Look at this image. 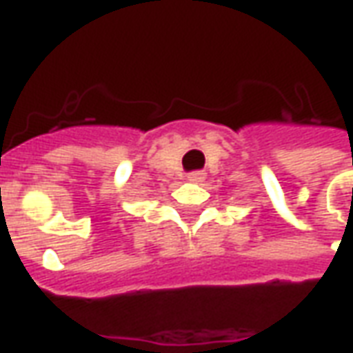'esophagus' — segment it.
Returning <instances> with one entry per match:
<instances>
[{
  "label": "esophagus",
  "mask_w": 353,
  "mask_h": 353,
  "mask_svg": "<svg viewBox=\"0 0 353 353\" xmlns=\"http://www.w3.org/2000/svg\"><path fill=\"white\" fill-rule=\"evenodd\" d=\"M188 181H190V182H196V184H199V182H203V181H205V172H201V171L190 172V174H188Z\"/></svg>",
  "instance_id": "esophagus-1"
}]
</instances>
